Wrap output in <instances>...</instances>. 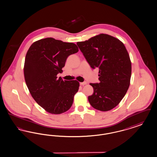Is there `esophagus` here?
<instances>
[{
    "instance_id": "obj_1",
    "label": "esophagus",
    "mask_w": 157,
    "mask_h": 157,
    "mask_svg": "<svg viewBox=\"0 0 157 157\" xmlns=\"http://www.w3.org/2000/svg\"><path fill=\"white\" fill-rule=\"evenodd\" d=\"M86 83H87V82H81V83H80V85L83 86V85H86Z\"/></svg>"
}]
</instances>
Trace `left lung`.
Segmentation results:
<instances>
[{
	"instance_id": "left-lung-1",
	"label": "left lung",
	"mask_w": 157,
	"mask_h": 157,
	"mask_svg": "<svg viewBox=\"0 0 157 157\" xmlns=\"http://www.w3.org/2000/svg\"><path fill=\"white\" fill-rule=\"evenodd\" d=\"M76 44L90 67L99 69L100 82L90 83L94 94L88 101L97 110H112L123 99L130 86L132 63L124 45L106 34Z\"/></svg>"
}]
</instances>
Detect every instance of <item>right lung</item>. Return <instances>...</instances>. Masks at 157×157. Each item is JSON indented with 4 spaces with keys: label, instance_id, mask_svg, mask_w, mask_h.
<instances>
[{
    "label": "right lung",
    "instance_id": "add662e5",
    "mask_svg": "<svg viewBox=\"0 0 157 157\" xmlns=\"http://www.w3.org/2000/svg\"><path fill=\"white\" fill-rule=\"evenodd\" d=\"M74 43L46 38L32 44L25 56L24 75L32 97L47 112L58 114L68 110L79 83L57 78L66 60L76 53Z\"/></svg>",
    "mask_w": 157,
    "mask_h": 157
}]
</instances>
